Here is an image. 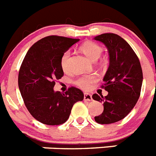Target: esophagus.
<instances>
[{
  "label": "esophagus",
  "instance_id": "34e87169",
  "mask_svg": "<svg viewBox=\"0 0 156 156\" xmlns=\"http://www.w3.org/2000/svg\"><path fill=\"white\" fill-rule=\"evenodd\" d=\"M84 100L87 101H92V100H93V98H92V95L89 94V93H85V94H84Z\"/></svg>",
  "mask_w": 156,
  "mask_h": 156
}]
</instances>
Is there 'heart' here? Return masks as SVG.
Masks as SVG:
<instances>
[{
	"mask_svg": "<svg viewBox=\"0 0 156 156\" xmlns=\"http://www.w3.org/2000/svg\"><path fill=\"white\" fill-rule=\"evenodd\" d=\"M80 49L89 59H91L93 61L97 60L101 56V53L103 52V48L101 45H99L98 44L95 42H91V41L84 43L80 47ZM70 55V52L67 51L62 55L60 64H61V67L63 68V70H67L68 69ZM97 81V75H95V74H86V75H82V76L77 78L74 81V83L76 84L77 86L81 88V89L88 90V89L91 88L92 84L96 82Z\"/></svg>",
	"mask_w": 156,
	"mask_h": 156,
	"instance_id": "obj_1",
	"label": "heart"
}]
</instances>
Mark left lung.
<instances>
[{
    "mask_svg": "<svg viewBox=\"0 0 156 156\" xmlns=\"http://www.w3.org/2000/svg\"><path fill=\"white\" fill-rule=\"evenodd\" d=\"M94 39L105 44L110 57L102 86L108 94L104 97L93 95V100L104 103V112L94 119L100 124H111L124 119L134 108L140 97L143 73L137 55L122 37L108 33Z\"/></svg>",
    "mask_w": 156,
    "mask_h": 156,
    "instance_id": "1",
    "label": "left lung"
}]
</instances>
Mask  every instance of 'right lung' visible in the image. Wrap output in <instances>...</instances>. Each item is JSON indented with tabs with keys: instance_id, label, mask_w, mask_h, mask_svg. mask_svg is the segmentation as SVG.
Segmentation results:
<instances>
[{
	"instance_id": "add662e5",
	"label": "right lung",
	"mask_w": 156,
	"mask_h": 156,
	"mask_svg": "<svg viewBox=\"0 0 156 156\" xmlns=\"http://www.w3.org/2000/svg\"><path fill=\"white\" fill-rule=\"evenodd\" d=\"M79 39L48 36L31 46L19 72L18 83L24 104L40 122L61 125L67 121L74 104L82 101L79 89L70 87L65 93L54 91L55 80L63 76L62 55Z\"/></svg>"
}]
</instances>
